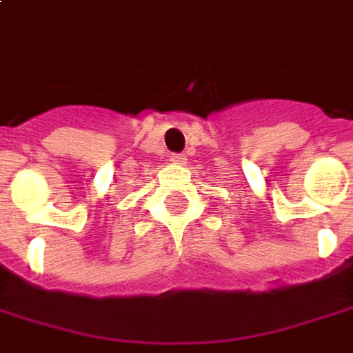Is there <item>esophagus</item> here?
I'll return each mask as SVG.
<instances>
[{"label": "esophagus", "instance_id": "esophagus-1", "mask_svg": "<svg viewBox=\"0 0 353 353\" xmlns=\"http://www.w3.org/2000/svg\"><path fill=\"white\" fill-rule=\"evenodd\" d=\"M170 159H172V162H176V164H185L187 162V157H185L183 152H174Z\"/></svg>", "mask_w": 353, "mask_h": 353}]
</instances>
